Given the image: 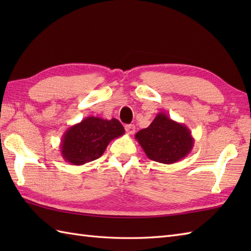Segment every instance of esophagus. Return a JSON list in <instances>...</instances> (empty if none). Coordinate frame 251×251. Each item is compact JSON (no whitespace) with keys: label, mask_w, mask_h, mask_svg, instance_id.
<instances>
[{"label":"esophagus","mask_w":251,"mask_h":251,"mask_svg":"<svg viewBox=\"0 0 251 251\" xmlns=\"http://www.w3.org/2000/svg\"><path fill=\"white\" fill-rule=\"evenodd\" d=\"M125 129L127 131V134L129 135H134L135 131H136V126L134 124H130V125H126L125 126Z\"/></svg>","instance_id":"34e87169"}]
</instances>
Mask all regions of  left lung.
<instances>
[{
  "label": "left lung",
  "mask_w": 251,
  "mask_h": 251,
  "mask_svg": "<svg viewBox=\"0 0 251 251\" xmlns=\"http://www.w3.org/2000/svg\"><path fill=\"white\" fill-rule=\"evenodd\" d=\"M147 156L162 164H174L189 155L194 146L191 130L159 112L148 128L136 134Z\"/></svg>",
  "instance_id": "8db88e82"
}]
</instances>
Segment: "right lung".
I'll return each mask as SVG.
<instances>
[{
    "label": "right lung",
    "instance_id": "obj_1",
    "mask_svg": "<svg viewBox=\"0 0 251 251\" xmlns=\"http://www.w3.org/2000/svg\"><path fill=\"white\" fill-rule=\"evenodd\" d=\"M124 134V127L116 119L88 116L63 134L61 155L72 165H84L99 158L112 140Z\"/></svg>",
    "mask_w": 251,
    "mask_h": 251
}]
</instances>
